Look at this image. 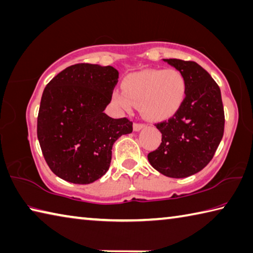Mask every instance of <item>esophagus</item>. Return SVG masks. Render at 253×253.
<instances>
[{
  "label": "esophagus",
  "instance_id": "obj_1",
  "mask_svg": "<svg viewBox=\"0 0 253 253\" xmlns=\"http://www.w3.org/2000/svg\"><path fill=\"white\" fill-rule=\"evenodd\" d=\"M145 127L144 124H140V123H135L134 124V130L135 131H139L140 129H142V128Z\"/></svg>",
  "mask_w": 253,
  "mask_h": 253
}]
</instances>
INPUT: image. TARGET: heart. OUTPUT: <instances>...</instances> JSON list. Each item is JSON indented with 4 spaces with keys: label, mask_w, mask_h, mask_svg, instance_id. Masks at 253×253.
I'll return each mask as SVG.
<instances>
[{
    "label": "heart",
    "mask_w": 253,
    "mask_h": 253,
    "mask_svg": "<svg viewBox=\"0 0 253 253\" xmlns=\"http://www.w3.org/2000/svg\"><path fill=\"white\" fill-rule=\"evenodd\" d=\"M186 97V81L174 68L147 70L128 75L122 91L114 90L112 98L125 109L138 106L142 117L162 121L176 113Z\"/></svg>",
    "instance_id": "b5f03b06"
}]
</instances>
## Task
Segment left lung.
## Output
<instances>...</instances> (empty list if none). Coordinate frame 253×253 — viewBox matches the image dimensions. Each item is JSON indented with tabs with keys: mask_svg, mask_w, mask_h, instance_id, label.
I'll list each match as a JSON object with an SVG mask.
<instances>
[{
	"mask_svg": "<svg viewBox=\"0 0 253 253\" xmlns=\"http://www.w3.org/2000/svg\"><path fill=\"white\" fill-rule=\"evenodd\" d=\"M186 81V97L167 121L156 124L162 142L148 154L156 170L170 178L199 172L212 159L224 129L221 93L212 77L196 62L169 58Z\"/></svg>",
	"mask_w": 253,
	"mask_h": 253,
	"instance_id": "obj_1",
	"label": "left lung"
}]
</instances>
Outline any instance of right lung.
Here are the masks:
<instances>
[{"label":"right lung","mask_w":253,"mask_h":253,"mask_svg":"<svg viewBox=\"0 0 253 253\" xmlns=\"http://www.w3.org/2000/svg\"><path fill=\"white\" fill-rule=\"evenodd\" d=\"M118 71L75 64L45 87L38 116V138L45 162L57 177L87 185L107 172L114 142L130 134L132 123L104 113Z\"/></svg>","instance_id":"obj_1"}]
</instances>
